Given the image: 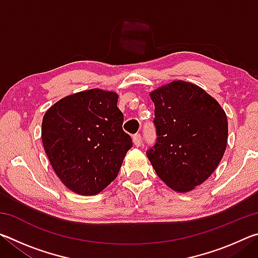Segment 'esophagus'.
Returning <instances> with one entry per match:
<instances>
[{
    "label": "esophagus",
    "mask_w": 258,
    "mask_h": 258,
    "mask_svg": "<svg viewBox=\"0 0 258 258\" xmlns=\"http://www.w3.org/2000/svg\"><path fill=\"white\" fill-rule=\"evenodd\" d=\"M132 140H133L134 146H137V147H139L140 145H141V142H142V138H141V135H140V134H135V135H133Z\"/></svg>",
    "instance_id": "1"
}]
</instances>
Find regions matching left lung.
<instances>
[{"instance_id": "1", "label": "left lung", "mask_w": 258, "mask_h": 258, "mask_svg": "<svg viewBox=\"0 0 258 258\" xmlns=\"http://www.w3.org/2000/svg\"><path fill=\"white\" fill-rule=\"evenodd\" d=\"M155 103L157 143L147 152L161 181L185 194L217 168L228 145V117L211 94L173 81L149 93Z\"/></svg>"}]
</instances>
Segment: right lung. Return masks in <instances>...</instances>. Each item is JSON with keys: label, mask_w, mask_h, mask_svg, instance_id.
I'll list each match as a JSON object with an SVG mask.
<instances>
[{"label": "right lung", "mask_w": 258, "mask_h": 258, "mask_svg": "<svg viewBox=\"0 0 258 258\" xmlns=\"http://www.w3.org/2000/svg\"><path fill=\"white\" fill-rule=\"evenodd\" d=\"M118 94L92 89L67 95L47 109L42 142L56 176L69 190L94 196L118 175L132 140L123 131Z\"/></svg>", "instance_id": "add662e5"}]
</instances>
